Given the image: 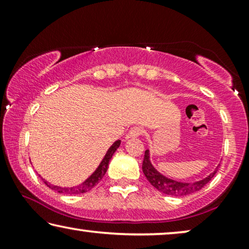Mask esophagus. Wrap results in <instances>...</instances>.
I'll return each mask as SVG.
<instances>
[{"label":"esophagus","instance_id":"1","mask_svg":"<svg viewBox=\"0 0 249 249\" xmlns=\"http://www.w3.org/2000/svg\"><path fill=\"white\" fill-rule=\"evenodd\" d=\"M142 134V129L141 127H132L127 134V138H137Z\"/></svg>","mask_w":249,"mask_h":249}]
</instances>
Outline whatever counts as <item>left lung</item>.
<instances>
[{
  "label": "left lung",
  "instance_id": "1",
  "mask_svg": "<svg viewBox=\"0 0 249 249\" xmlns=\"http://www.w3.org/2000/svg\"><path fill=\"white\" fill-rule=\"evenodd\" d=\"M219 168V166H217ZM217 168L211 173L210 176H207L206 178L196 182H180L176 181V180L166 178L165 176H163L156 170L154 166L152 165L151 160H149V149H146L145 155H144V161H142V172L149 183L163 194L170 196H186L190 195V194L198 192L206 185L207 182H210V180L215 176L217 171Z\"/></svg>",
  "mask_w": 249,
  "mask_h": 249
}]
</instances>
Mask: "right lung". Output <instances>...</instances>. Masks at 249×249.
<instances>
[{
	"instance_id": "add662e5",
	"label": "right lung",
	"mask_w": 249,
	"mask_h": 249,
	"mask_svg": "<svg viewBox=\"0 0 249 249\" xmlns=\"http://www.w3.org/2000/svg\"><path fill=\"white\" fill-rule=\"evenodd\" d=\"M120 144H121V141H117L113 145L111 146L110 148H108V151L107 152V154H105L104 159L102 160L101 164L98 165V168L95 170L94 173L89 177V178H87L79 186L70 187V188H66V187H60V186L51 185L50 182H47L46 180H44V179H43V181H44V183H45L47 187H49V188H51L52 190H55V192H57V193L67 194V195H78V194L89 192V190L93 188V187L96 186L97 183L101 181L102 178H103L105 173H107V166H108V162H110V160L112 159V156H113L114 152L117 151L119 146H120Z\"/></svg>"
}]
</instances>
